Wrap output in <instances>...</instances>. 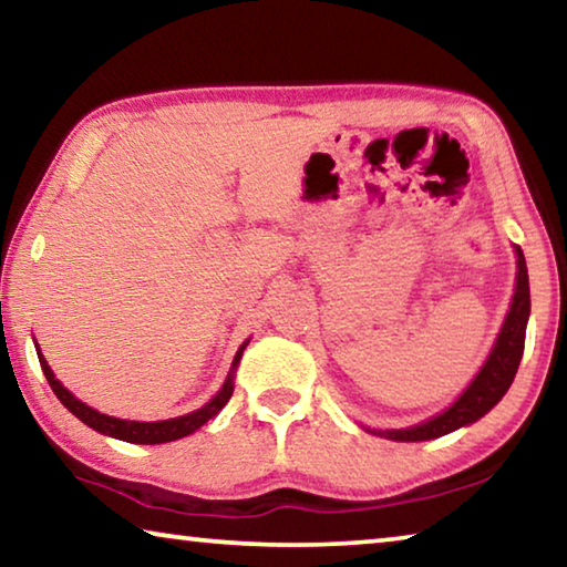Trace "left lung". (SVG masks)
<instances>
[{"label": "left lung", "mask_w": 567, "mask_h": 567, "mask_svg": "<svg viewBox=\"0 0 567 567\" xmlns=\"http://www.w3.org/2000/svg\"><path fill=\"white\" fill-rule=\"evenodd\" d=\"M515 252H517V285H515L511 312H507L491 358H487V362L483 364V370L477 372V378L470 382V388L457 398L455 405L447 408L445 412H440L437 417L420 422V425L408 427V430H382V433L375 430L378 435L400 440V443L433 440L480 420L485 412H491L497 402L503 400L507 388L513 385L517 364L523 360L525 328H527V318H530V282H527L525 255L520 247H515Z\"/></svg>", "instance_id": "8db88e82"}]
</instances>
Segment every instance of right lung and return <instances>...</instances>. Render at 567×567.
I'll return each instance as SVG.
<instances>
[{
  "label": "right lung",
  "mask_w": 567,
  "mask_h": 567,
  "mask_svg": "<svg viewBox=\"0 0 567 567\" xmlns=\"http://www.w3.org/2000/svg\"><path fill=\"white\" fill-rule=\"evenodd\" d=\"M247 344V342H245ZM243 348L237 350L235 354V362L233 368H237L239 358H243ZM37 358H40L42 364V372L47 382H50V388L56 398H60L62 405L72 412V415L80 417L84 425H90L92 430H97L102 435H110V437H117L124 440V443H137V445H159V443H172V440H179V437H187L195 433L205 425V422L213 420L219 410H223L229 398H233V375L227 378V382L223 385V390L217 392L215 400H209L205 408H199L195 412H189V415H182V417H172V420H162V422H134V420H120V417H110V415H102L90 405H84V402L76 400L70 390H64V385L60 380H54V372L50 370V364L42 358V352H37Z\"/></svg>",
  "instance_id": "obj_1"
}]
</instances>
